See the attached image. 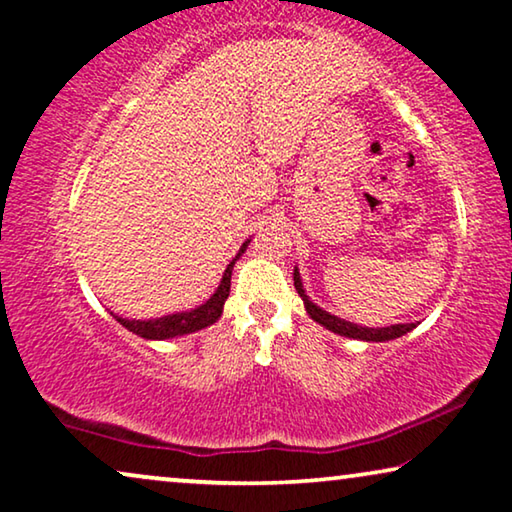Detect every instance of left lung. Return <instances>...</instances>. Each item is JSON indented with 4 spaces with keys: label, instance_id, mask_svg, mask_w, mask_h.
Listing matches in <instances>:
<instances>
[{
    "label": "left lung",
    "instance_id": "8db88e82",
    "mask_svg": "<svg viewBox=\"0 0 512 512\" xmlns=\"http://www.w3.org/2000/svg\"><path fill=\"white\" fill-rule=\"evenodd\" d=\"M293 284H295V291H298L300 298L305 300L307 314L314 318L316 323L325 325V328L337 332V335H342V337L362 339V342H388V339H397V337H402V335H406V332H411L413 328H416V323H397V325H390V328H362V325L342 321V318L332 316V314H328V311H323L321 307H316L314 302L307 298L305 288H302L298 270L293 272Z\"/></svg>",
    "mask_w": 512,
    "mask_h": 512
}]
</instances>
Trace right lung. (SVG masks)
Instances as JSON below:
<instances>
[{"mask_svg":"<svg viewBox=\"0 0 512 512\" xmlns=\"http://www.w3.org/2000/svg\"><path fill=\"white\" fill-rule=\"evenodd\" d=\"M244 249H247V242L242 244L238 256L244 254ZM238 256L228 263L224 279H221L217 293H214L212 298L205 302V305L191 309V311H184V314H170V316L154 318V321H129V318H120V316H115V318L129 332H133V335L145 337V339H170V337L189 335V332L207 328V325L219 321L221 309H224V302L228 298V293H231V272H233L235 261H238Z\"/></svg>","mask_w":512,"mask_h":512,"instance_id":"right-lung-1","label":"right lung"}]
</instances>
